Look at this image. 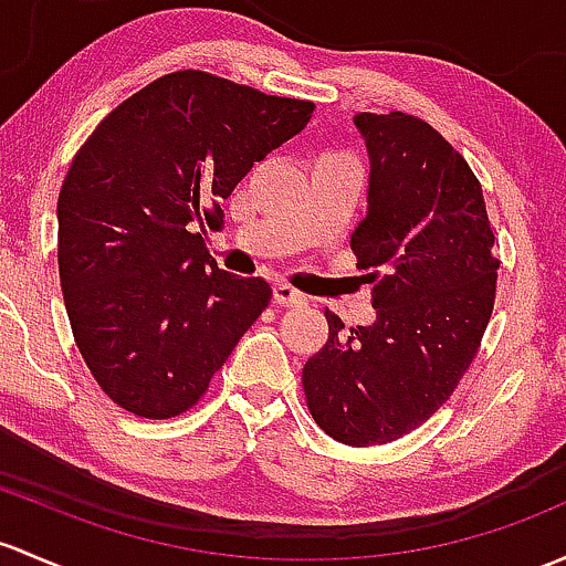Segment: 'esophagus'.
<instances>
[{
  "mask_svg": "<svg viewBox=\"0 0 566 566\" xmlns=\"http://www.w3.org/2000/svg\"><path fill=\"white\" fill-rule=\"evenodd\" d=\"M273 301H276L279 306H303V303H306V295L282 282L273 287Z\"/></svg>",
  "mask_w": 566,
  "mask_h": 566,
  "instance_id": "1",
  "label": "esophagus"
}]
</instances>
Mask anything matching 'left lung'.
<instances>
[{"label":"left lung","mask_w":566,"mask_h":566,"mask_svg":"<svg viewBox=\"0 0 566 566\" xmlns=\"http://www.w3.org/2000/svg\"><path fill=\"white\" fill-rule=\"evenodd\" d=\"M368 211L353 233L374 268L371 325L344 331L303 366L312 418L336 442L368 448L423 426L478 355L496 298L499 260L483 187L467 159L423 118L358 113Z\"/></svg>","instance_id":"obj_1"}]
</instances>
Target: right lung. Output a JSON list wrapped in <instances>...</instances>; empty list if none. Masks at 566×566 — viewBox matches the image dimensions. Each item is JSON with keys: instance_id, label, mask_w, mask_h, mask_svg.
<instances>
[{"instance_id": "obj_1", "label": "right lung", "mask_w": 566, "mask_h": 566, "mask_svg": "<svg viewBox=\"0 0 566 566\" xmlns=\"http://www.w3.org/2000/svg\"><path fill=\"white\" fill-rule=\"evenodd\" d=\"M312 111L178 70L113 108L75 154L56 206L59 279L75 344L113 403L148 420L187 412L263 314L271 284L222 271L203 233Z\"/></svg>"}]
</instances>
